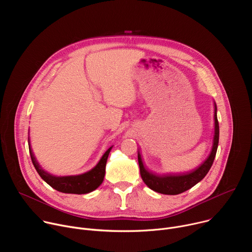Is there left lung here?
<instances>
[{"mask_svg": "<svg viewBox=\"0 0 252 252\" xmlns=\"http://www.w3.org/2000/svg\"><path fill=\"white\" fill-rule=\"evenodd\" d=\"M220 140V126L217 116V104L214 103V136H213V145L208 158L195 169L184 173V174H164L158 175L150 172L142 163L141 157L137 154V159L139 164V171L143 183H145L151 189L162 193L175 195L186 190L191 189L196 184H198L201 179L207 174L209 171L215 155H217L218 147Z\"/></svg>", "mask_w": 252, "mask_h": 252, "instance_id": "obj_1", "label": "left lung"}]
</instances>
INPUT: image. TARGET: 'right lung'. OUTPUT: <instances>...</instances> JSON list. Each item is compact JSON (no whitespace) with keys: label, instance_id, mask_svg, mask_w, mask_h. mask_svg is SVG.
Instances as JSON below:
<instances>
[{"label":"right lung","instance_id":"1","mask_svg":"<svg viewBox=\"0 0 252 252\" xmlns=\"http://www.w3.org/2000/svg\"><path fill=\"white\" fill-rule=\"evenodd\" d=\"M113 147H111L107 150L98 163L90 171L80 174V175H70V176H54L48 172H46L44 169L41 168L39 163L35 160L31 147L30 149V155L32 158V162L38 171L40 176L44 179V181L51 186L53 189H55L58 191L63 192V193H74V194H85L89 193L95 189H97L104 177L105 173V164L107 160V157L111 152Z\"/></svg>","mask_w":252,"mask_h":252}]
</instances>
